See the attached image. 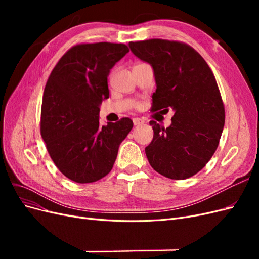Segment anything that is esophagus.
I'll list each match as a JSON object with an SVG mask.
<instances>
[{
    "instance_id": "34e87169",
    "label": "esophagus",
    "mask_w": 259,
    "mask_h": 259,
    "mask_svg": "<svg viewBox=\"0 0 259 259\" xmlns=\"http://www.w3.org/2000/svg\"><path fill=\"white\" fill-rule=\"evenodd\" d=\"M133 123H134L135 126H138V125H143L145 123V121L139 119V117H135V119H133Z\"/></svg>"
}]
</instances>
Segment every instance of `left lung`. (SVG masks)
<instances>
[{
  "label": "left lung",
  "instance_id": "left-lung-1",
  "mask_svg": "<svg viewBox=\"0 0 259 259\" xmlns=\"http://www.w3.org/2000/svg\"><path fill=\"white\" fill-rule=\"evenodd\" d=\"M137 58L153 69L152 111H174L164 128L150 121L153 139L146 147L152 168L170 179L195 175L213 156L225 125V108L215 76L189 45L175 41L130 42Z\"/></svg>",
  "mask_w": 259,
  "mask_h": 259
}]
</instances>
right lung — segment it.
Instances as JSON below:
<instances>
[{"label":"right lung","mask_w":259,"mask_h":259,"mask_svg":"<svg viewBox=\"0 0 259 259\" xmlns=\"http://www.w3.org/2000/svg\"><path fill=\"white\" fill-rule=\"evenodd\" d=\"M128 52L125 44L75 45L60 58L46 83L41 135L55 165L75 183L105 177L133 128L130 117L99 126V106L109 98V73Z\"/></svg>","instance_id":"obj_1"}]
</instances>
